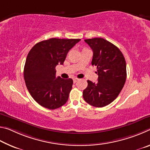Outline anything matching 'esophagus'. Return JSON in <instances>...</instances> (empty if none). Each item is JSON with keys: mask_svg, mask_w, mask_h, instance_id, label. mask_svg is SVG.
<instances>
[{"mask_svg": "<svg viewBox=\"0 0 150 150\" xmlns=\"http://www.w3.org/2000/svg\"><path fill=\"white\" fill-rule=\"evenodd\" d=\"M73 83H75L76 82H77V81L79 80V79H77V78H76V77H75V78H73Z\"/></svg>", "mask_w": 150, "mask_h": 150, "instance_id": "34e87169", "label": "esophagus"}]
</instances>
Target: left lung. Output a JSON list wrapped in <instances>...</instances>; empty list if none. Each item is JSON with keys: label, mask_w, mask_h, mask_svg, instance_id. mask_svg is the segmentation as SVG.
Listing matches in <instances>:
<instances>
[{"label": "left lung", "mask_w": 150, "mask_h": 150, "mask_svg": "<svg viewBox=\"0 0 150 150\" xmlns=\"http://www.w3.org/2000/svg\"><path fill=\"white\" fill-rule=\"evenodd\" d=\"M93 52L92 65L97 69L98 82L87 81L83 96L88 104L103 107L115 100L126 79V64L118 48L101 38L85 40Z\"/></svg>", "instance_id": "1"}]
</instances>
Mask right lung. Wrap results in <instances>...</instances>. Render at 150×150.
Here are the masks:
<instances>
[{
	"label": "right lung",
	"instance_id": "obj_1",
	"mask_svg": "<svg viewBox=\"0 0 150 150\" xmlns=\"http://www.w3.org/2000/svg\"><path fill=\"white\" fill-rule=\"evenodd\" d=\"M80 39L51 38L37 43L28 54L24 69L26 87L32 98L50 110L67 103L71 79L55 77V67L63 65L69 51Z\"/></svg>",
	"mask_w": 150,
	"mask_h": 150
}]
</instances>
